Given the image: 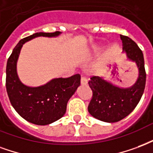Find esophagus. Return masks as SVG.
I'll return each instance as SVG.
<instances>
[{
    "instance_id": "obj_1",
    "label": "esophagus",
    "mask_w": 153,
    "mask_h": 153,
    "mask_svg": "<svg viewBox=\"0 0 153 153\" xmlns=\"http://www.w3.org/2000/svg\"><path fill=\"white\" fill-rule=\"evenodd\" d=\"M81 85H86L87 84V78L82 76L81 78Z\"/></svg>"
}]
</instances>
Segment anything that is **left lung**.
I'll use <instances>...</instances> for the list:
<instances>
[{
	"mask_svg": "<svg viewBox=\"0 0 153 153\" xmlns=\"http://www.w3.org/2000/svg\"><path fill=\"white\" fill-rule=\"evenodd\" d=\"M121 39L123 51L136 63L139 75L135 84L128 89L114 86L99 76L90 77L88 84L93 95L88 111L94 117L105 122H117L127 117L139 103L145 88L146 72L142 51L130 37L121 35Z\"/></svg>",
	"mask_w": 153,
	"mask_h": 153,
	"instance_id": "left-lung-1",
	"label": "left lung"
}]
</instances>
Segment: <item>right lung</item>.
Returning <instances> with one entry per match:
<instances>
[{
  "instance_id": "obj_1",
  "label": "right lung",
  "mask_w": 153,
  "mask_h": 153,
  "mask_svg": "<svg viewBox=\"0 0 153 153\" xmlns=\"http://www.w3.org/2000/svg\"><path fill=\"white\" fill-rule=\"evenodd\" d=\"M59 32H36L22 39L9 57L5 85L8 96L15 111L31 123L45 126L59 120L65 114L67 103L81 84V75L56 78L39 87H28L21 83L16 72L20 50L26 41L43 36H55Z\"/></svg>"
}]
</instances>
